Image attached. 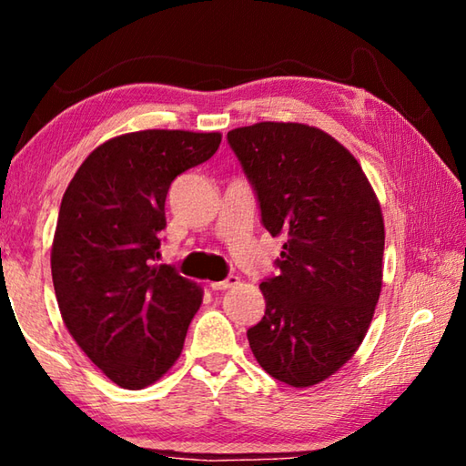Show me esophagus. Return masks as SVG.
Listing matches in <instances>:
<instances>
[{
  "label": "esophagus",
  "instance_id": "esophagus-1",
  "mask_svg": "<svg viewBox=\"0 0 466 466\" xmlns=\"http://www.w3.org/2000/svg\"><path fill=\"white\" fill-rule=\"evenodd\" d=\"M238 281H240V279L236 278V275H228V278H226L224 281H211L209 288L214 289V291H218V289H228V288H234Z\"/></svg>",
  "mask_w": 466,
  "mask_h": 466
}]
</instances>
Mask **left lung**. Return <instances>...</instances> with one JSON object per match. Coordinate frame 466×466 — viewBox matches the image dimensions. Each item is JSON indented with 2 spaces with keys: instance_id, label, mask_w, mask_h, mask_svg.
Segmentation results:
<instances>
[{
  "instance_id": "1",
  "label": "left lung",
  "mask_w": 466,
  "mask_h": 466,
  "mask_svg": "<svg viewBox=\"0 0 466 466\" xmlns=\"http://www.w3.org/2000/svg\"><path fill=\"white\" fill-rule=\"evenodd\" d=\"M271 236H286L265 279V317L247 330L267 374L314 386L351 360L382 289L384 219L360 162L304 123L228 131Z\"/></svg>"
}]
</instances>
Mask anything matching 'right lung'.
<instances>
[{"label": "right lung", "mask_w": 466, "mask_h": 466, "mask_svg": "<svg viewBox=\"0 0 466 466\" xmlns=\"http://www.w3.org/2000/svg\"><path fill=\"white\" fill-rule=\"evenodd\" d=\"M219 133H125L86 157L61 199L51 273L63 322L121 389L154 384L183 351L197 283L154 265L170 183L218 152Z\"/></svg>", "instance_id": "right-lung-1"}]
</instances>
